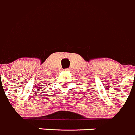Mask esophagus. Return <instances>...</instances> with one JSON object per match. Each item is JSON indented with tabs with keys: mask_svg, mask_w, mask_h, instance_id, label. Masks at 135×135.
Instances as JSON below:
<instances>
[{
	"mask_svg": "<svg viewBox=\"0 0 135 135\" xmlns=\"http://www.w3.org/2000/svg\"><path fill=\"white\" fill-rule=\"evenodd\" d=\"M65 70H66V71H69V70H70V69H65Z\"/></svg>",
	"mask_w": 135,
	"mask_h": 135,
	"instance_id": "esophagus-1",
	"label": "esophagus"
}]
</instances>
